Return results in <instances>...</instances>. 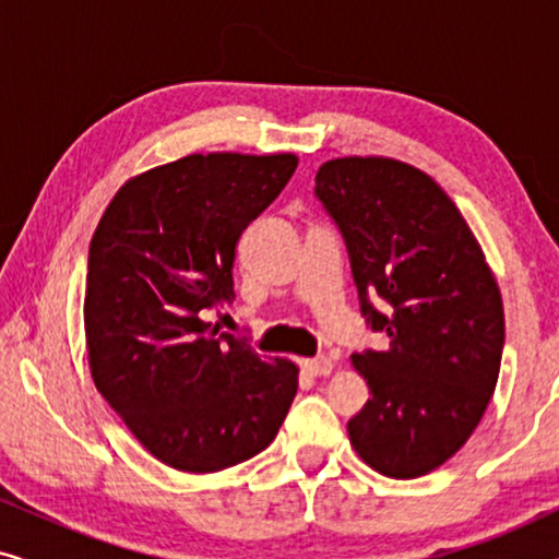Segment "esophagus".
<instances>
[{
    "instance_id": "1",
    "label": "esophagus",
    "mask_w": 559,
    "mask_h": 559,
    "mask_svg": "<svg viewBox=\"0 0 559 559\" xmlns=\"http://www.w3.org/2000/svg\"><path fill=\"white\" fill-rule=\"evenodd\" d=\"M302 369L310 373V377H328L333 371V361L328 356H318V358H308L302 364Z\"/></svg>"
}]
</instances>
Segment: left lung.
Returning a JSON list of instances; mask_svg holds the SVG:
<instances>
[{"mask_svg":"<svg viewBox=\"0 0 559 559\" xmlns=\"http://www.w3.org/2000/svg\"><path fill=\"white\" fill-rule=\"evenodd\" d=\"M316 198L346 241L366 325L386 338L354 354L371 396L348 419L350 445L389 478L425 476L463 448L496 389L499 285L461 211L417 167L331 159Z\"/></svg>","mask_w":559,"mask_h":559,"instance_id":"obj_1","label":"left lung"}]
</instances>
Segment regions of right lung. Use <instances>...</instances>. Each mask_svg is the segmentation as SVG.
<instances>
[{
  "label": "right lung",
  "mask_w": 559,
  "mask_h": 559,
  "mask_svg": "<svg viewBox=\"0 0 559 559\" xmlns=\"http://www.w3.org/2000/svg\"><path fill=\"white\" fill-rule=\"evenodd\" d=\"M295 155H188L129 180L88 249L91 377L157 461L213 473L270 445L297 366L203 323L234 300L236 243L282 193Z\"/></svg>",
  "instance_id": "1"
}]
</instances>
